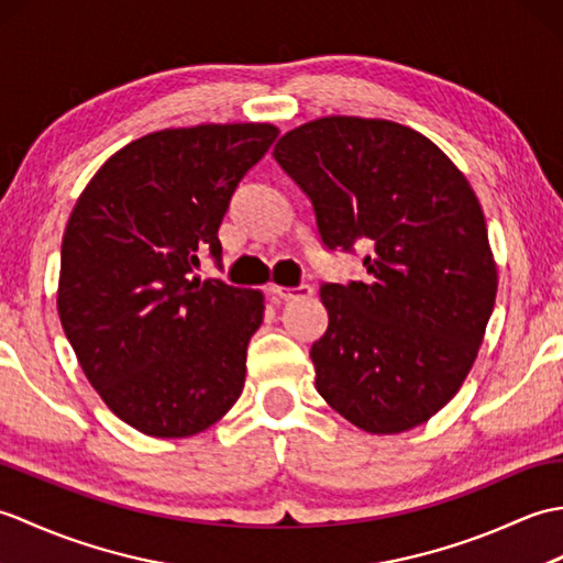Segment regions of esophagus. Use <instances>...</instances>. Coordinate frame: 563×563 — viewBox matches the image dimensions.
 <instances>
[{"label":"esophagus","mask_w":563,"mask_h":563,"mask_svg":"<svg viewBox=\"0 0 563 563\" xmlns=\"http://www.w3.org/2000/svg\"><path fill=\"white\" fill-rule=\"evenodd\" d=\"M271 295L278 297L283 302H290V300H300V297H309L314 290L312 285H297V288H285V285H271Z\"/></svg>","instance_id":"34e87169"}]
</instances>
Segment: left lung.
Here are the masks:
<instances>
[{"label":"left lung","instance_id":"1","mask_svg":"<svg viewBox=\"0 0 563 563\" xmlns=\"http://www.w3.org/2000/svg\"><path fill=\"white\" fill-rule=\"evenodd\" d=\"M273 157L312 200L321 242L369 246L365 280L321 288L317 391L365 433L426 423L470 375L496 302L474 188L426 135L385 118H317Z\"/></svg>","mask_w":563,"mask_h":563}]
</instances>
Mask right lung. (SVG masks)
Wrapping results in <instances>:
<instances>
[{"label": "right lung", "instance_id": "add662e5", "mask_svg": "<svg viewBox=\"0 0 563 563\" xmlns=\"http://www.w3.org/2000/svg\"><path fill=\"white\" fill-rule=\"evenodd\" d=\"M280 130L202 123L142 135L81 190L59 254L57 314L91 387L152 438L218 423L244 389L263 292L190 278L242 176Z\"/></svg>", "mask_w": 563, "mask_h": 563}]
</instances>
